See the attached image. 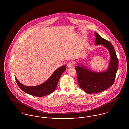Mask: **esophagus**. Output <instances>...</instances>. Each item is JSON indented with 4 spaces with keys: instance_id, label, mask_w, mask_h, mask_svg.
I'll list each match as a JSON object with an SVG mask.
<instances>
[{
    "instance_id": "34e87169",
    "label": "esophagus",
    "mask_w": 129,
    "mask_h": 129,
    "mask_svg": "<svg viewBox=\"0 0 129 129\" xmlns=\"http://www.w3.org/2000/svg\"><path fill=\"white\" fill-rule=\"evenodd\" d=\"M73 64H73V62H68V63L67 66L68 67H73Z\"/></svg>"
}]
</instances>
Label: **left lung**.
Returning a JSON list of instances; mask_svg holds the SVG:
<instances>
[{
  "label": "left lung",
  "mask_w": 129,
  "mask_h": 129,
  "mask_svg": "<svg viewBox=\"0 0 129 129\" xmlns=\"http://www.w3.org/2000/svg\"><path fill=\"white\" fill-rule=\"evenodd\" d=\"M95 44H101L108 49L110 55V60L107 70L104 72H94L81 64H78L75 67L79 86L88 94L103 91L112 86L118 67V60L113 45L97 32H95Z\"/></svg>",
  "instance_id": "8db88e82"
}]
</instances>
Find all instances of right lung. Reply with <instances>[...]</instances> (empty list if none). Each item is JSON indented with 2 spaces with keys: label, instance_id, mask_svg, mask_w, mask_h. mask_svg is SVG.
I'll list each match as a JSON object with an SVG mask.
<instances>
[{
  "label": "right lung",
  "instance_id": "1",
  "mask_svg": "<svg viewBox=\"0 0 129 129\" xmlns=\"http://www.w3.org/2000/svg\"><path fill=\"white\" fill-rule=\"evenodd\" d=\"M66 68L65 66L58 68L53 73L48 80L38 86H24L20 83L16 77L15 80L19 87L24 92L35 97H43L48 95L55 90L59 78L63 73L65 71Z\"/></svg>",
  "mask_w": 129,
  "mask_h": 129
}]
</instances>
